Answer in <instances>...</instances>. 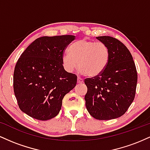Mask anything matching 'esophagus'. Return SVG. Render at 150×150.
Wrapping results in <instances>:
<instances>
[{
  "label": "esophagus",
  "mask_w": 150,
  "mask_h": 150,
  "mask_svg": "<svg viewBox=\"0 0 150 150\" xmlns=\"http://www.w3.org/2000/svg\"><path fill=\"white\" fill-rule=\"evenodd\" d=\"M77 83L78 84H82L83 83V80L80 77H77Z\"/></svg>",
  "instance_id": "1"
}]
</instances>
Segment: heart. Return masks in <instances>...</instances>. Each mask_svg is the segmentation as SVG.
I'll return each instance as SVG.
<instances>
[{
    "label": "heart",
    "instance_id": "1",
    "mask_svg": "<svg viewBox=\"0 0 150 150\" xmlns=\"http://www.w3.org/2000/svg\"><path fill=\"white\" fill-rule=\"evenodd\" d=\"M109 61V49L102 42L86 39L74 42L69 52L63 53L62 63L66 71L71 73L77 67L82 73L94 77L103 73Z\"/></svg>",
    "mask_w": 150,
    "mask_h": 150
}]
</instances>
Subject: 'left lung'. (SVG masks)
<instances>
[{
  "instance_id": "left-lung-1",
  "label": "left lung",
  "mask_w": 150,
  "mask_h": 150,
  "mask_svg": "<svg viewBox=\"0 0 150 150\" xmlns=\"http://www.w3.org/2000/svg\"><path fill=\"white\" fill-rule=\"evenodd\" d=\"M97 39L108 46L109 61L99 76L85 80L86 108L96 119H114L123 116L134 100L137 70L131 53L121 42L108 36Z\"/></svg>"
}]
</instances>
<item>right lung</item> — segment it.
<instances>
[{
	"label": "right lung",
	"instance_id": "obj_1",
	"mask_svg": "<svg viewBox=\"0 0 150 150\" xmlns=\"http://www.w3.org/2000/svg\"><path fill=\"white\" fill-rule=\"evenodd\" d=\"M75 39L73 35L42 37L25 50L15 67L13 89L19 108L35 119L56 116L62 101L77 83V75L65 71L62 56Z\"/></svg>",
	"mask_w": 150,
	"mask_h": 150
}]
</instances>
